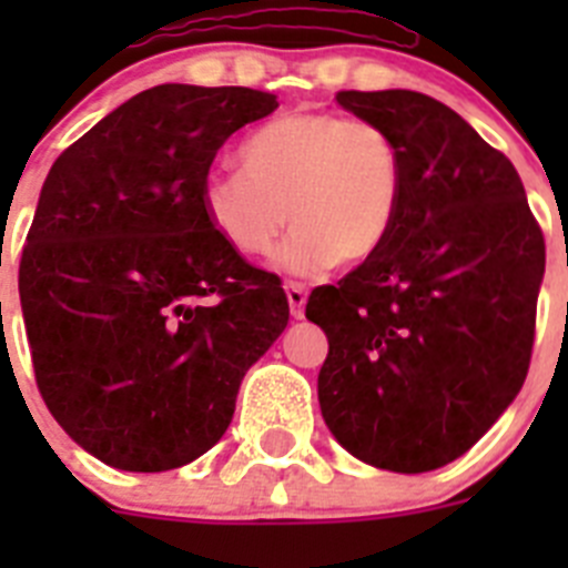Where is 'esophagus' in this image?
<instances>
[{
  "mask_svg": "<svg viewBox=\"0 0 568 568\" xmlns=\"http://www.w3.org/2000/svg\"><path fill=\"white\" fill-rule=\"evenodd\" d=\"M284 293H287V301H290V315H293L295 321L304 318V307H307V287L298 284V281H287V284H284Z\"/></svg>",
  "mask_w": 568,
  "mask_h": 568,
  "instance_id": "34e87169",
  "label": "esophagus"
}]
</instances>
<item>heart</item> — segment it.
I'll list each match as a JSON object with an SVG mask.
<instances>
[{
	"instance_id": "heart-1",
	"label": "heart",
	"mask_w": 568,
	"mask_h": 568,
	"mask_svg": "<svg viewBox=\"0 0 568 568\" xmlns=\"http://www.w3.org/2000/svg\"><path fill=\"white\" fill-rule=\"evenodd\" d=\"M241 173L202 184L210 227L233 253L264 258L284 227L295 230L278 255L290 273L366 264L398 215L404 162L381 124L338 113L275 115L239 144Z\"/></svg>"
}]
</instances>
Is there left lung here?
I'll list each match as a JSON object with an SVG mask.
<instances>
[{
	"instance_id": "8db88e82",
	"label": "left lung",
	"mask_w": 568,
	"mask_h": 568,
	"mask_svg": "<svg viewBox=\"0 0 568 568\" xmlns=\"http://www.w3.org/2000/svg\"><path fill=\"white\" fill-rule=\"evenodd\" d=\"M335 99L393 135L404 184L384 247L307 301L329 341L321 415L364 464L438 469L478 444L524 386L544 233L518 170L453 108L415 90Z\"/></svg>"
}]
</instances>
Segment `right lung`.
<instances>
[{"label":"right lung","instance_id":"right-lung-1","mask_svg":"<svg viewBox=\"0 0 568 568\" xmlns=\"http://www.w3.org/2000/svg\"><path fill=\"white\" fill-rule=\"evenodd\" d=\"M275 108L261 90L159 84L44 179L19 267L24 329L50 415L102 464L164 471L207 453L287 327L278 278L202 207L219 148Z\"/></svg>","mask_w":568,"mask_h":568}]
</instances>
